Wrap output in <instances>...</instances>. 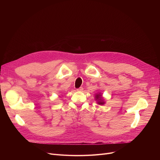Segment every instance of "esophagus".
<instances>
[{"label":"esophagus","mask_w":160,"mask_h":160,"mask_svg":"<svg viewBox=\"0 0 160 160\" xmlns=\"http://www.w3.org/2000/svg\"><path fill=\"white\" fill-rule=\"evenodd\" d=\"M77 90L78 91H82V90H83V88H82V87H80V88L77 89Z\"/></svg>","instance_id":"esophagus-1"}]
</instances>
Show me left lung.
I'll use <instances>...</instances> for the list:
<instances>
[{
	"label": "left lung",
	"instance_id": "left-lung-1",
	"mask_svg": "<svg viewBox=\"0 0 160 160\" xmlns=\"http://www.w3.org/2000/svg\"><path fill=\"white\" fill-rule=\"evenodd\" d=\"M95 100H97L98 104H99V105H103L105 103L104 100V99H103V98L102 97V94H100L99 93L96 94V95H95Z\"/></svg>",
	"mask_w": 160,
	"mask_h": 160
}]
</instances>
